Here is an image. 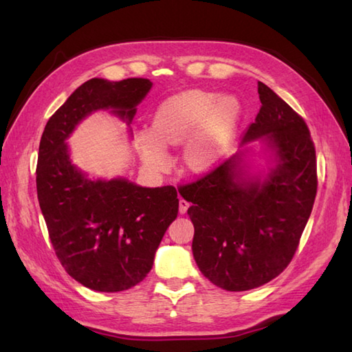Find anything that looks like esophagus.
Instances as JSON below:
<instances>
[{
    "label": "esophagus",
    "instance_id": "esophagus-1",
    "mask_svg": "<svg viewBox=\"0 0 352 352\" xmlns=\"http://www.w3.org/2000/svg\"><path fill=\"white\" fill-rule=\"evenodd\" d=\"M189 207H190V204L188 203V201L183 199V198L178 199V208H180V213H182V214H184L186 212H188Z\"/></svg>",
    "mask_w": 352,
    "mask_h": 352
}]
</instances>
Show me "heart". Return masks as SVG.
<instances>
[{
  "instance_id": "1",
  "label": "heart",
  "mask_w": 352,
  "mask_h": 352,
  "mask_svg": "<svg viewBox=\"0 0 352 352\" xmlns=\"http://www.w3.org/2000/svg\"><path fill=\"white\" fill-rule=\"evenodd\" d=\"M242 111V102L233 94L218 96L203 89H189L159 104L151 130H138V145L145 160L163 168L168 163L166 146H178L188 138L183 149L186 168L204 172L233 144Z\"/></svg>"
}]
</instances>
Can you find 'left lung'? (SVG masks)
Segmentation results:
<instances>
[{"mask_svg": "<svg viewBox=\"0 0 352 352\" xmlns=\"http://www.w3.org/2000/svg\"><path fill=\"white\" fill-rule=\"evenodd\" d=\"M261 107L242 149L178 192L190 203L192 252L216 286L243 292L263 286L290 263L315 203L316 153L304 119L258 81ZM260 140L266 168L249 160Z\"/></svg>", "mask_w": 352, "mask_h": 352, "instance_id": "obj_1", "label": "left lung"}]
</instances>
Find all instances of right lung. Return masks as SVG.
Instances as JSON below:
<instances>
[{
  "label": "right lung",
  "mask_w": 352,
  "mask_h": 352,
  "mask_svg": "<svg viewBox=\"0 0 352 352\" xmlns=\"http://www.w3.org/2000/svg\"><path fill=\"white\" fill-rule=\"evenodd\" d=\"M148 78H92L77 87L45 125L36 186L51 243L65 271L96 292L126 290L151 271L155 251L178 214L174 186L142 188L91 178L71 159L68 139L98 110L130 124L151 91Z\"/></svg>",
  "instance_id": "right-lung-1"
}]
</instances>
